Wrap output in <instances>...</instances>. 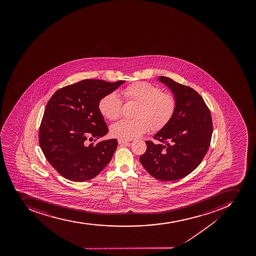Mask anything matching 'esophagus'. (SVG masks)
Wrapping results in <instances>:
<instances>
[{"mask_svg":"<svg viewBox=\"0 0 256 256\" xmlns=\"http://www.w3.org/2000/svg\"><path fill=\"white\" fill-rule=\"evenodd\" d=\"M118 142L120 145H127L129 143L128 140H124V139H118Z\"/></svg>","mask_w":256,"mask_h":256,"instance_id":"obj_1","label":"esophagus"}]
</instances>
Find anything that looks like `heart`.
<instances>
[{
  "mask_svg": "<svg viewBox=\"0 0 256 256\" xmlns=\"http://www.w3.org/2000/svg\"><path fill=\"white\" fill-rule=\"evenodd\" d=\"M122 96L128 102L138 104L134 120H121L111 127V134L124 140L139 138L150 128L158 131L172 120L176 110V100L170 93L154 84L138 82L124 89ZM100 113L110 121L118 120L122 113V102L116 93H110L100 100Z\"/></svg>",
  "mask_w": 256,
  "mask_h": 256,
  "instance_id": "obj_1",
  "label": "heart"
}]
</instances>
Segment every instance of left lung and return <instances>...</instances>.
I'll return each instance as SVG.
<instances>
[{
    "label": "left lung",
    "instance_id": "left-lung-1",
    "mask_svg": "<svg viewBox=\"0 0 256 256\" xmlns=\"http://www.w3.org/2000/svg\"><path fill=\"white\" fill-rule=\"evenodd\" d=\"M158 80L172 92L176 110L170 122L154 136L160 142H146V152L140 162L154 178L175 181L196 170L206 156L213 132L212 118L194 89L170 78L160 76Z\"/></svg>",
    "mask_w": 256,
    "mask_h": 256
}]
</instances>
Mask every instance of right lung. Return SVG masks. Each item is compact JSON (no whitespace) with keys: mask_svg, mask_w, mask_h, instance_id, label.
Returning <instances> with one entry per match:
<instances>
[{"mask_svg":"<svg viewBox=\"0 0 256 256\" xmlns=\"http://www.w3.org/2000/svg\"><path fill=\"white\" fill-rule=\"evenodd\" d=\"M125 81L85 80L56 92L46 104L39 129V144L50 166L64 178L85 182L110 163L116 139L89 144L106 135L98 104Z\"/></svg>","mask_w":256,"mask_h":256,"instance_id":"1","label":"right lung"}]
</instances>
